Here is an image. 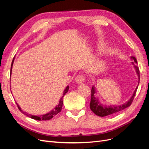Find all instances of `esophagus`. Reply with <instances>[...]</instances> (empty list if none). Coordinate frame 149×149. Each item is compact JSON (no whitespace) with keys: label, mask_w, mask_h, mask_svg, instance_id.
I'll return each mask as SVG.
<instances>
[{"label":"esophagus","mask_w":149,"mask_h":149,"mask_svg":"<svg viewBox=\"0 0 149 149\" xmlns=\"http://www.w3.org/2000/svg\"><path fill=\"white\" fill-rule=\"evenodd\" d=\"M84 80H85V78L83 74H79V75L76 76V77L75 78V82L78 84L81 83L82 82L84 81Z\"/></svg>","instance_id":"esophagus-1"}]
</instances>
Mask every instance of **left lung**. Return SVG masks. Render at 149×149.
<instances>
[{"instance_id": "8db88e82", "label": "left lung", "mask_w": 149, "mask_h": 149, "mask_svg": "<svg viewBox=\"0 0 149 149\" xmlns=\"http://www.w3.org/2000/svg\"><path fill=\"white\" fill-rule=\"evenodd\" d=\"M132 60H134L133 62H132V65H134L135 69H136V72L138 76V85L137 88L135 89V91L132 94V97L130 98V100L124 103V104H121L119 106H106V105H103L102 104H101L99 100V99L96 97L94 94L96 93V89L95 87L93 86L92 87L91 89V102H90V109L94 112L96 115L100 116V117H104L106 116H109L111 114H114L115 113H117L119 111H123L125 109V108H127L129 107L131 104L134 98L135 95H136V93L137 91V89L138 88V86L139 84L140 81V71L138 66H137V60L136 58L134 56H131L130 57Z\"/></svg>"}]
</instances>
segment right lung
I'll return each instance as SVG.
<instances>
[{"label":"right lung","instance_id":"add662e5","mask_svg":"<svg viewBox=\"0 0 149 149\" xmlns=\"http://www.w3.org/2000/svg\"><path fill=\"white\" fill-rule=\"evenodd\" d=\"M13 61H14V58H13V59L12 62V65H11L10 76H11V74H12V66H13ZM68 89H69V86H66V88L64 90L63 94V96L60 99V100L59 101V104H58L55 108H54L53 110H52L50 112H48V113H47L45 114L42 115V116H37L31 115L30 114H29V113H27V112H25L24 111H22V109H21V107L17 103V102H16V104H17L18 108H19V109L20 110V111L22 112V113H23L24 114L26 115V116L29 117V118H30L31 119H35V120H49V119H52L53 117L55 116L57 114L59 113L60 112H61V110L62 109V106H63V97L66 94V93L68 92Z\"/></svg>","mask_w":149,"mask_h":149}]
</instances>
